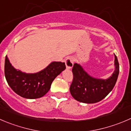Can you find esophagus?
<instances>
[{
	"label": "esophagus",
	"instance_id": "esophagus-1",
	"mask_svg": "<svg viewBox=\"0 0 131 131\" xmlns=\"http://www.w3.org/2000/svg\"><path fill=\"white\" fill-rule=\"evenodd\" d=\"M66 68L68 69H71L72 67L73 66V63H74V60L72 57H68L66 59Z\"/></svg>",
	"mask_w": 131,
	"mask_h": 131
}]
</instances>
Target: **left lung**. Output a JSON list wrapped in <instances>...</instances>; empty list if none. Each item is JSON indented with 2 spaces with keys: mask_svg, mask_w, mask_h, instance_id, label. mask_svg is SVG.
Wrapping results in <instances>:
<instances>
[{
  "mask_svg": "<svg viewBox=\"0 0 131 131\" xmlns=\"http://www.w3.org/2000/svg\"><path fill=\"white\" fill-rule=\"evenodd\" d=\"M115 70L107 80L96 79L89 76L80 65L74 63L72 68L73 79L70 86L72 96L78 102L94 104L104 99L115 85L119 74V63L114 54Z\"/></svg>",
  "mask_w": 131,
  "mask_h": 131,
  "instance_id": "obj_1",
  "label": "left lung"
}]
</instances>
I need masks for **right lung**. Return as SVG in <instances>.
<instances>
[{"mask_svg": "<svg viewBox=\"0 0 131 131\" xmlns=\"http://www.w3.org/2000/svg\"><path fill=\"white\" fill-rule=\"evenodd\" d=\"M66 68L64 62H53L38 73L27 74L15 69L6 56L4 74L7 83L15 93L23 98L35 99L49 91L54 78Z\"/></svg>", "mask_w": 131, "mask_h": 131, "instance_id": "add662e5", "label": "right lung"}]
</instances>
